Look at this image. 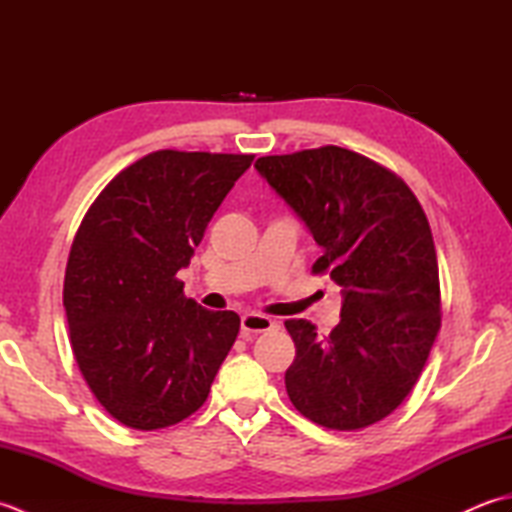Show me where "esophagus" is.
I'll return each mask as SVG.
<instances>
[{
	"label": "esophagus",
	"instance_id": "esophagus-1",
	"mask_svg": "<svg viewBox=\"0 0 512 512\" xmlns=\"http://www.w3.org/2000/svg\"><path fill=\"white\" fill-rule=\"evenodd\" d=\"M275 321L266 317V314H257V312H248L242 317V336L244 339H253L259 332H268L275 328Z\"/></svg>",
	"mask_w": 512,
	"mask_h": 512
}]
</instances>
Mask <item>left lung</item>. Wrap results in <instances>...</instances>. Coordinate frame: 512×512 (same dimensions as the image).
<instances>
[{
  "label": "left lung",
  "mask_w": 512,
  "mask_h": 512,
  "mask_svg": "<svg viewBox=\"0 0 512 512\" xmlns=\"http://www.w3.org/2000/svg\"><path fill=\"white\" fill-rule=\"evenodd\" d=\"M255 169L323 248L312 273H328L343 295L330 336L286 321L297 347L288 396L321 427L365 429L407 398L440 330L427 215L396 173L336 145L264 156Z\"/></svg>",
  "instance_id": "obj_1"
}]
</instances>
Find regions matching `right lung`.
I'll return each mask as SVG.
<instances>
[{
    "mask_svg": "<svg viewBox=\"0 0 512 512\" xmlns=\"http://www.w3.org/2000/svg\"><path fill=\"white\" fill-rule=\"evenodd\" d=\"M253 154L160 149L99 193L63 281L72 352L112 418L154 431L198 411L237 339L239 317L184 297L187 268Z\"/></svg>",
    "mask_w": 512,
    "mask_h": 512,
    "instance_id": "add662e5",
    "label": "right lung"
}]
</instances>
